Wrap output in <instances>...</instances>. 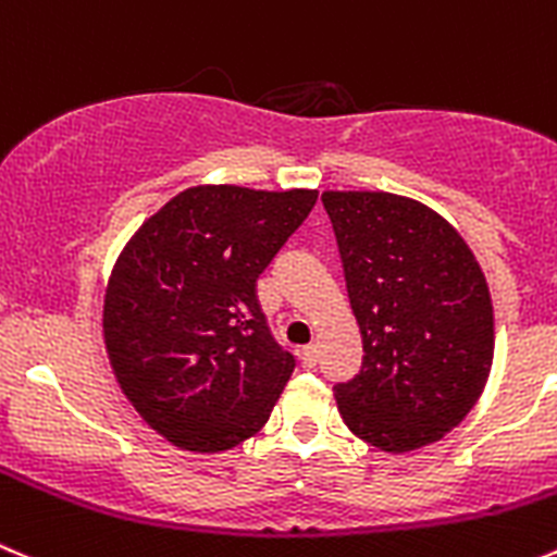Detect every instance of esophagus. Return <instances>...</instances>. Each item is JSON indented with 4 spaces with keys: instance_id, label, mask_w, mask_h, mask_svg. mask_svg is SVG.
I'll return each instance as SVG.
<instances>
[{
    "instance_id": "obj_1",
    "label": "esophagus",
    "mask_w": 557,
    "mask_h": 557,
    "mask_svg": "<svg viewBox=\"0 0 557 557\" xmlns=\"http://www.w3.org/2000/svg\"><path fill=\"white\" fill-rule=\"evenodd\" d=\"M300 363H304V369H314L317 367V347H314V344H311V347L300 349Z\"/></svg>"
}]
</instances>
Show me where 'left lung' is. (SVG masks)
Wrapping results in <instances>:
<instances>
[{
    "label": "left lung",
    "instance_id": "left-lung-1",
    "mask_svg": "<svg viewBox=\"0 0 557 557\" xmlns=\"http://www.w3.org/2000/svg\"><path fill=\"white\" fill-rule=\"evenodd\" d=\"M322 205L363 338L361 372L333 385L344 423L391 454L441 441L473 410L492 369L495 317L481 264L416 199L325 190Z\"/></svg>",
    "mask_w": 557,
    "mask_h": 557
}]
</instances>
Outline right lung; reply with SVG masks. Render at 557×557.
Listing matches in <instances>:
<instances>
[{"label": "right lung", "instance_id": "obj_1", "mask_svg": "<svg viewBox=\"0 0 557 557\" xmlns=\"http://www.w3.org/2000/svg\"><path fill=\"white\" fill-rule=\"evenodd\" d=\"M314 202L309 188L194 185L116 257L106 352L131 405L172 446L230 451L268 423L295 358L270 336L257 278Z\"/></svg>", "mask_w": 557, "mask_h": 557}]
</instances>
